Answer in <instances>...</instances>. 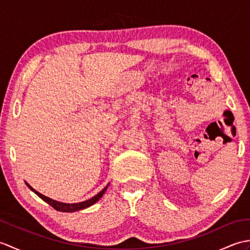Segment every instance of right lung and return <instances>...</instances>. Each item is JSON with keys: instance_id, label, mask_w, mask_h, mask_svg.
I'll return each instance as SVG.
<instances>
[{"instance_id": "1", "label": "right lung", "mask_w": 250, "mask_h": 250, "mask_svg": "<svg viewBox=\"0 0 250 250\" xmlns=\"http://www.w3.org/2000/svg\"><path fill=\"white\" fill-rule=\"evenodd\" d=\"M25 185L28 186V187H29L32 191H33V192H34L36 195H39L42 200L45 201L46 203H48L50 206L54 207V208H55L56 210L64 211V213H72V211L81 210V209L87 208V207L93 205V204L95 203V202H98L101 198H102L103 194L105 193L106 189H107V188H108V186H109V184H108L107 186H106V187H104V189H103V190H101L100 192H99L97 195H94L93 198H91V199H89V200H87V201H83V202H79V203H73V204H70V203H62V202L55 201V200H52V199L48 198V196H45V195H43L42 193L37 192V191H36L35 189L32 188L31 186H30L28 183H26V182H25Z\"/></svg>"}]
</instances>
